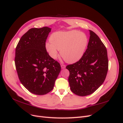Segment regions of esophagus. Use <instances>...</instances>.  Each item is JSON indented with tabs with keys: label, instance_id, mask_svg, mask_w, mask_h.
Segmentation results:
<instances>
[{
	"label": "esophagus",
	"instance_id": "esophagus-1",
	"mask_svg": "<svg viewBox=\"0 0 123 123\" xmlns=\"http://www.w3.org/2000/svg\"><path fill=\"white\" fill-rule=\"evenodd\" d=\"M61 67H62V69H65L66 68V65L64 64H62Z\"/></svg>",
	"mask_w": 123,
	"mask_h": 123
}]
</instances>
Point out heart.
<instances>
[{
	"mask_svg": "<svg viewBox=\"0 0 123 123\" xmlns=\"http://www.w3.org/2000/svg\"><path fill=\"white\" fill-rule=\"evenodd\" d=\"M50 43L46 44V48L50 56L55 59L58 50L62 58L68 63H74L82 57L88 43V38L83 33L73 30L57 32L51 35Z\"/></svg>",
	"mask_w": 123,
	"mask_h": 123,
	"instance_id": "heart-1",
	"label": "heart"
}]
</instances>
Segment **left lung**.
I'll return each mask as SVG.
<instances>
[{
	"label": "left lung",
	"instance_id": "left-lung-1",
	"mask_svg": "<svg viewBox=\"0 0 123 123\" xmlns=\"http://www.w3.org/2000/svg\"><path fill=\"white\" fill-rule=\"evenodd\" d=\"M89 32L87 49L82 57L66 67L70 72L71 90L81 96L90 95L97 90L104 83L108 70L106 47L94 32Z\"/></svg>",
	"mask_w": 123,
	"mask_h": 123
}]
</instances>
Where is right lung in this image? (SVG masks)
Wrapping results in <instances>:
<instances>
[{
	"label": "right lung",
	"mask_w": 123,
	"mask_h": 123,
	"mask_svg": "<svg viewBox=\"0 0 123 123\" xmlns=\"http://www.w3.org/2000/svg\"><path fill=\"white\" fill-rule=\"evenodd\" d=\"M51 30L47 27L30 29L16 48L15 64L19 79L28 91L36 95L52 90L61 70L59 63L46 50V39Z\"/></svg>",
	"instance_id": "obj_1"
}]
</instances>
